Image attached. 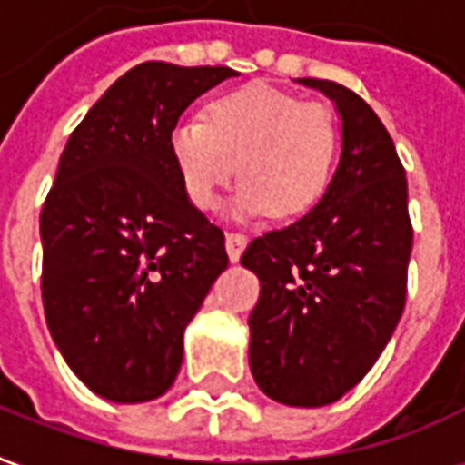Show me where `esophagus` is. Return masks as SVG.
Listing matches in <instances>:
<instances>
[{"label":"esophagus","mask_w":465,"mask_h":465,"mask_svg":"<svg viewBox=\"0 0 465 465\" xmlns=\"http://www.w3.org/2000/svg\"><path fill=\"white\" fill-rule=\"evenodd\" d=\"M243 246H246V236L242 232H226V253L232 262H239Z\"/></svg>","instance_id":"1"}]
</instances>
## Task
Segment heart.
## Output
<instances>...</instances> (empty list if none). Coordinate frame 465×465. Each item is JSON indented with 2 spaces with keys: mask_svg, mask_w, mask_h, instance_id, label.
<instances>
[{
  "mask_svg": "<svg viewBox=\"0 0 465 465\" xmlns=\"http://www.w3.org/2000/svg\"><path fill=\"white\" fill-rule=\"evenodd\" d=\"M186 199L213 212L239 173L233 209L259 216H299L322 202L339 166L341 134L323 104L266 84L213 96L199 124H182L169 139Z\"/></svg>",
  "mask_w": 465,
  "mask_h": 465,
  "instance_id": "obj_1",
  "label": "heart"
}]
</instances>
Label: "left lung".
Listing matches in <instances>:
<instances>
[{"label": "left lung", "instance_id": "8db88e82", "mask_svg": "<svg viewBox=\"0 0 465 465\" xmlns=\"http://www.w3.org/2000/svg\"><path fill=\"white\" fill-rule=\"evenodd\" d=\"M336 102L341 162L312 212L256 236L242 256L262 293L249 316V366L286 406H326L359 383L406 306L413 226L393 139L356 92L302 79Z\"/></svg>", "mask_w": 465, "mask_h": 465}]
</instances>
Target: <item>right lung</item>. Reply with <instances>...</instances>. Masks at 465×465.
<instances>
[{"label":"right lung","mask_w":465,"mask_h":465,"mask_svg":"<svg viewBox=\"0 0 465 465\" xmlns=\"http://www.w3.org/2000/svg\"><path fill=\"white\" fill-rule=\"evenodd\" d=\"M233 74L134 66L59 156L39 216L46 326L69 369L116 403L166 393L183 331L229 263L223 232L183 193L169 139L183 109Z\"/></svg>","instance_id":"obj_1"}]
</instances>
